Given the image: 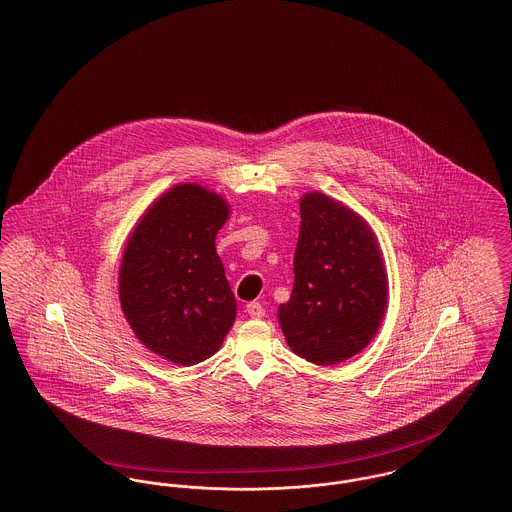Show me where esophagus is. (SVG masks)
Listing matches in <instances>:
<instances>
[{"label": "esophagus", "instance_id": "1", "mask_svg": "<svg viewBox=\"0 0 512 512\" xmlns=\"http://www.w3.org/2000/svg\"><path fill=\"white\" fill-rule=\"evenodd\" d=\"M245 311H247V315H249L251 319H261V317H265V307H263L259 301H249V303L245 305Z\"/></svg>", "mask_w": 512, "mask_h": 512}]
</instances>
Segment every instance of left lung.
<instances>
[{"label":"left lung","instance_id":"8db88e82","mask_svg":"<svg viewBox=\"0 0 512 512\" xmlns=\"http://www.w3.org/2000/svg\"><path fill=\"white\" fill-rule=\"evenodd\" d=\"M292 296L278 323L294 354L317 365L350 360L377 334L387 309V271L369 224L325 193L300 201Z\"/></svg>","mask_w":512,"mask_h":512}]
</instances>
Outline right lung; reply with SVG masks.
Returning a JSON list of instances; mask_svg holds the SVG:
<instances>
[{
	"label": "right lung",
	"mask_w": 512,
	"mask_h": 512,
	"mask_svg": "<svg viewBox=\"0 0 512 512\" xmlns=\"http://www.w3.org/2000/svg\"><path fill=\"white\" fill-rule=\"evenodd\" d=\"M230 207L214 191L180 183L137 222L120 267L123 315L164 360H209L236 321V298L216 253Z\"/></svg>",
	"instance_id": "add662e5"
}]
</instances>
